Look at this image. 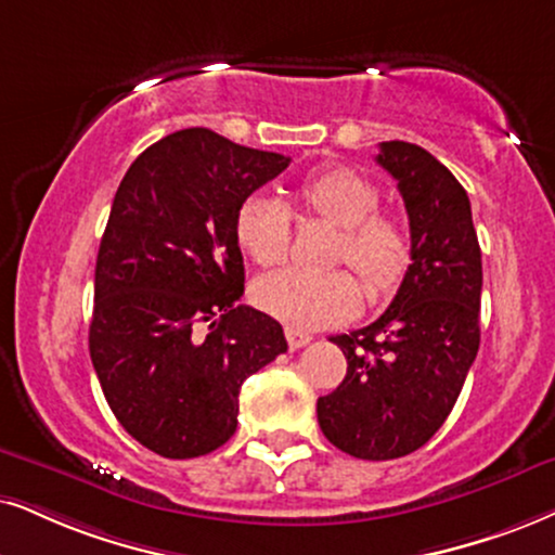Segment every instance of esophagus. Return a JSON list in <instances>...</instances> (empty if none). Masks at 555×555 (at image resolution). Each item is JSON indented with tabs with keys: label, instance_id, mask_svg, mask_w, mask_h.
<instances>
[{
	"label": "esophagus",
	"instance_id": "obj_1",
	"mask_svg": "<svg viewBox=\"0 0 555 555\" xmlns=\"http://www.w3.org/2000/svg\"><path fill=\"white\" fill-rule=\"evenodd\" d=\"M286 340H289V346L297 350V348H305L307 343L312 340V335L305 333V330H299V327H286Z\"/></svg>",
	"mask_w": 555,
	"mask_h": 555
}]
</instances>
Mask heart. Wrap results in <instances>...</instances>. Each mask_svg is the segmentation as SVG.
<instances>
[{
  "instance_id": "1",
  "label": "heart",
  "mask_w": 555,
  "mask_h": 555,
  "mask_svg": "<svg viewBox=\"0 0 555 555\" xmlns=\"http://www.w3.org/2000/svg\"><path fill=\"white\" fill-rule=\"evenodd\" d=\"M294 202L310 217L343 230L335 261L350 263L374 294L395 286L410 263V230L395 212L378 209L382 194L348 168H333L301 179ZM235 241L263 269L282 266L292 250V212L282 199L250 194L235 212ZM359 279L346 269L312 273L286 269L256 284V301L294 327H327L348 320L361 307Z\"/></svg>"
}]
</instances>
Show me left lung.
<instances>
[{
    "label": "left lung",
    "instance_id": "1",
    "mask_svg": "<svg viewBox=\"0 0 555 555\" xmlns=\"http://www.w3.org/2000/svg\"><path fill=\"white\" fill-rule=\"evenodd\" d=\"M376 164L404 199L412 263L382 318L330 338L348 371L333 395L318 399L325 438L363 461L402 459L438 433L481 338V250L466 189L404 140L378 145Z\"/></svg>",
    "mask_w": 555,
    "mask_h": 555
}]
</instances>
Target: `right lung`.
Listing matches in <instances>:
<instances>
[{
	"instance_id": "add662e5",
	"label": "right lung",
	"mask_w": 555,
	"mask_h": 555,
	"mask_svg": "<svg viewBox=\"0 0 555 555\" xmlns=\"http://www.w3.org/2000/svg\"><path fill=\"white\" fill-rule=\"evenodd\" d=\"M289 160L189 128L140 153L117 186L89 353L109 410L164 459L228 443L243 382L286 350L276 320L237 305L235 212Z\"/></svg>"
}]
</instances>
